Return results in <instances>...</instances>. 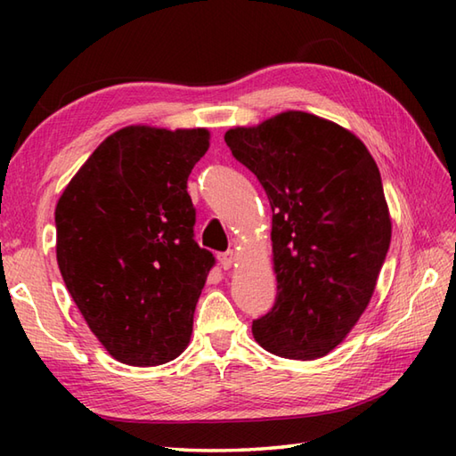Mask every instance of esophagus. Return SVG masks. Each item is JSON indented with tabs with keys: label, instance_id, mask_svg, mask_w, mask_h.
Wrapping results in <instances>:
<instances>
[{
	"label": "esophagus",
	"instance_id": "34e87169",
	"mask_svg": "<svg viewBox=\"0 0 456 456\" xmlns=\"http://www.w3.org/2000/svg\"><path fill=\"white\" fill-rule=\"evenodd\" d=\"M235 263H237V253H235V250H227V253H221L219 255V265L225 268V270H229Z\"/></svg>",
	"mask_w": 456,
	"mask_h": 456
}]
</instances>
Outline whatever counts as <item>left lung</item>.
Wrapping results in <instances>:
<instances>
[{"instance_id": "obj_1", "label": "left lung", "mask_w": 456, "mask_h": 456, "mask_svg": "<svg viewBox=\"0 0 456 456\" xmlns=\"http://www.w3.org/2000/svg\"><path fill=\"white\" fill-rule=\"evenodd\" d=\"M273 208L276 304L253 322L268 353L314 361L343 343L370 304L392 239L380 172L354 133L282 111L225 133Z\"/></svg>"}]
</instances>
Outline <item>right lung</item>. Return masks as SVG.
I'll return each mask as SVG.
<instances>
[{"mask_svg": "<svg viewBox=\"0 0 456 456\" xmlns=\"http://www.w3.org/2000/svg\"><path fill=\"white\" fill-rule=\"evenodd\" d=\"M209 131L129 125L110 134L56 203V260L86 323L115 361L183 353L216 258L193 240L188 176Z\"/></svg>", "mask_w": 456, "mask_h": 456, "instance_id": "1", "label": "right lung"}]
</instances>
